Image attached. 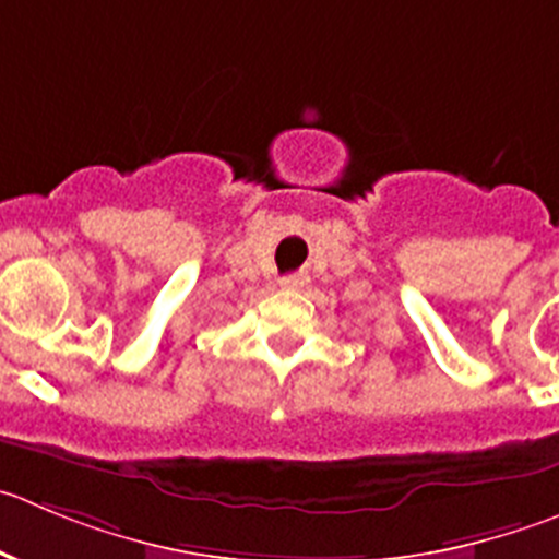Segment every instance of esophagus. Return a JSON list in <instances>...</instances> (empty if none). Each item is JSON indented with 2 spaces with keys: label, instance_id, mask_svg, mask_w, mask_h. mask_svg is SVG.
<instances>
[{
  "label": "esophagus",
  "instance_id": "obj_1",
  "mask_svg": "<svg viewBox=\"0 0 559 559\" xmlns=\"http://www.w3.org/2000/svg\"><path fill=\"white\" fill-rule=\"evenodd\" d=\"M307 283H310V276H307V274H288V276H283V280H280V285H283V288H288V290L307 288Z\"/></svg>",
  "mask_w": 559,
  "mask_h": 559
}]
</instances>
